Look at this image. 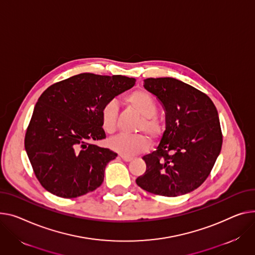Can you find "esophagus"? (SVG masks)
<instances>
[{
	"mask_svg": "<svg viewBox=\"0 0 255 255\" xmlns=\"http://www.w3.org/2000/svg\"><path fill=\"white\" fill-rule=\"evenodd\" d=\"M121 158H122L123 161H125V162H130V161L133 160V158L128 157V156H124V155H121Z\"/></svg>",
	"mask_w": 255,
	"mask_h": 255,
	"instance_id": "1",
	"label": "esophagus"
}]
</instances>
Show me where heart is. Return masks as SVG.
<instances>
[{
	"label": "heart",
	"instance_id": "1",
	"mask_svg": "<svg viewBox=\"0 0 255 255\" xmlns=\"http://www.w3.org/2000/svg\"><path fill=\"white\" fill-rule=\"evenodd\" d=\"M127 105L141 116L137 130L144 132L149 139H156L162 132V123L156 116L158 106L155 98L145 90H136L126 97ZM118 106L115 101H109L100 112L101 127L108 134L117 129ZM109 146L124 156H134L144 151L148 142L142 134H121L109 140Z\"/></svg>",
	"mask_w": 255,
	"mask_h": 255
}]
</instances>
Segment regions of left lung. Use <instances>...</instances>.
<instances>
[{"label": "left lung", "mask_w": 255, "mask_h": 255, "mask_svg": "<svg viewBox=\"0 0 255 255\" xmlns=\"http://www.w3.org/2000/svg\"><path fill=\"white\" fill-rule=\"evenodd\" d=\"M143 87L165 112V131L136 183L151 194L177 197L205 181L219 155L223 134L217 110L200 90L174 78H149Z\"/></svg>", "instance_id": "left-lung-1"}]
</instances>
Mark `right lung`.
Masks as SVG:
<instances>
[{"instance_id":"1","label":"right lung","mask_w":255,"mask_h":255,"mask_svg":"<svg viewBox=\"0 0 255 255\" xmlns=\"http://www.w3.org/2000/svg\"><path fill=\"white\" fill-rule=\"evenodd\" d=\"M135 82L124 76L84 73L53 84L42 93L24 146L46 191L72 199L101 185L106 166L117 154L90 141L107 137L100 122L101 109Z\"/></svg>"}]
</instances>
